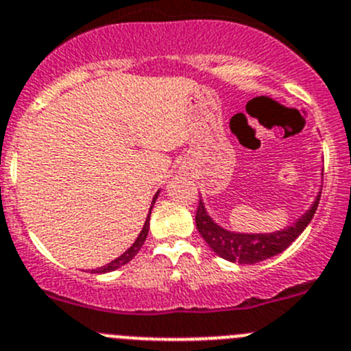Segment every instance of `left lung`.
I'll use <instances>...</instances> for the list:
<instances>
[{"label": "left lung", "instance_id": "8db88e82", "mask_svg": "<svg viewBox=\"0 0 351 351\" xmlns=\"http://www.w3.org/2000/svg\"><path fill=\"white\" fill-rule=\"evenodd\" d=\"M322 191V189H320ZM320 191L317 194L315 201L312 202L306 211L294 221L293 225L280 228L275 232H258V234H247V232H234L221 227L211 218V215L206 209L204 201H199L197 215H195V225H197L199 234L202 235L208 245L216 254L223 260L232 261V263L241 265H254L260 261L268 260L271 256H277L287 250L301 232L308 227L313 215L317 211V206L320 201Z\"/></svg>", "mask_w": 351, "mask_h": 351}]
</instances>
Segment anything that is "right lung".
Here are the masks:
<instances>
[{"label": "right lung", "mask_w": 351, "mask_h": 351, "mask_svg": "<svg viewBox=\"0 0 351 351\" xmlns=\"http://www.w3.org/2000/svg\"><path fill=\"white\" fill-rule=\"evenodd\" d=\"M159 192H160V191H157V194L154 195L152 204H150V209H149V215H147V218H145V223H143V228H142V230H140L138 237L135 239V242H133V244H131L130 247H128V250L124 251V253L121 254L119 258H116V260H112V261H110V263L104 265V267L97 268V270H91V274H107V271L117 270V268H121V267H123V265L130 263V261L136 256V253H138V251L142 250L143 242H145V239H147V234H149V227H150V213H152L154 202H156V199L159 197Z\"/></svg>", "instance_id": "1"}]
</instances>
